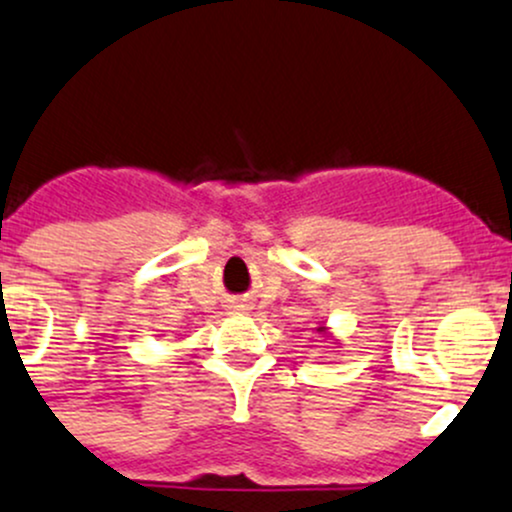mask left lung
Segmentation results:
<instances>
[{"label": "left lung", "mask_w": 512, "mask_h": 512, "mask_svg": "<svg viewBox=\"0 0 512 512\" xmlns=\"http://www.w3.org/2000/svg\"><path fill=\"white\" fill-rule=\"evenodd\" d=\"M317 332H324V327H317Z\"/></svg>", "instance_id": "left-lung-1"}]
</instances>
